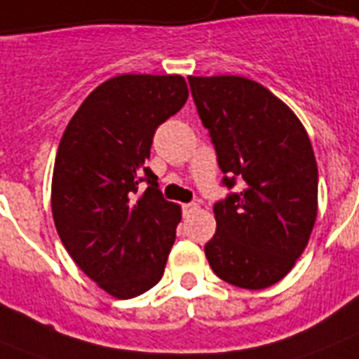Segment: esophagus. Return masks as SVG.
<instances>
[{
  "mask_svg": "<svg viewBox=\"0 0 359 359\" xmlns=\"http://www.w3.org/2000/svg\"><path fill=\"white\" fill-rule=\"evenodd\" d=\"M196 210H199V205H197V203H184V205H182V212L184 214H191L196 212Z\"/></svg>",
  "mask_w": 359,
  "mask_h": 359,
  "instance_id": "34e87169",
  "label": "esophagus"
}]
</instances>
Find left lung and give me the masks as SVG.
<instances>
[{
  "label": "left lung",
  "instance_id": "8db88e82",
  "mask_svg": "<svg viewBox=\"0 0 359 359\" xmlns=\"http://www.w3.org/2000/svg\"><path fill=\"white\" fill-rule=\"evenodd\" d=\"M222 184L216 235L205 244L214 273L240 289L278 283L304 253L317 219L318 169L292 111L261 83L240 76H190Z\"/></svg>",
  "mask_w": 359,
  "mask_h": 359
}]
</instances>
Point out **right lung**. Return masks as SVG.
<instances>
[{"mask_svg": "<svg viewBox=\"0 0 359 359\" xmlns=\"http://www.w3.org/2000/svg\"><path fill=\"white\" fill-rule=\"evenodd\" d=\"M186 100L182 76H117L83 100L59 143L55 229L76 264L115 298L143 294L163 276L180 207L145 162L156 128Z\"/></svg>", "mask_w": 359, "mask_h": 359, "instance_id": "right-lung-1", "label": "right lung"}]
</instances>
